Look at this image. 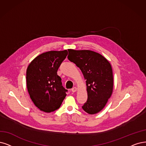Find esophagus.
Wrapping results in <instances>:
<instances>
[{
  "instance_id": "1",
  "label": "esophagus",
  "mask_w": 146,
  "mask_h": 146,
  "mask_svg": "<svg viewBox=\"0 0 146 146\" xmlns=\"http://www.w3.org/2000/svg\"><path fill=\"white\" fill-rule=\"evenodd\" d=\"M76 91H77V88H76V87H73V88L72 89V91L73 93L76 92Z\"/></svg>"
}]
</instances>
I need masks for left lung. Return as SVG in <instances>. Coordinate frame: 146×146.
<instances>
[{"mask_svg":"<svg viewBox=\"0 0 146 146\" xmlns=\"http://www.w3.org/2000/svg\"><path fill=\"white\" fill-rule=\"evenodd\" d=\"M68 60L78 67L86 80L87 101L82 109L89 114L103 110L113 91V74L108 60L100 53L89 50L68 49Z\"/></svg>","mask_w":146,"mask_h":146,"instance_id":"left-lung-1","label":"left lung"}]
</instances>
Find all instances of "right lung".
<instances>
[{"mask_svg": "<svg viewBox=\"0 0 146 146\" xmlns=\"http://www.w3.org/2000/svg\"><path fill=\"white\" fill-rule=\"evenodd\" d=\"M68 55L67 50L48 51L37 56L26 70V85L30 98L41 111L58 110L67 95L57 74L58 68Z\"/></svg>", "mask_w": 146, "mask_h": 146, "instance_id": "obj_1", "label": "right lung"}]
</instances>
